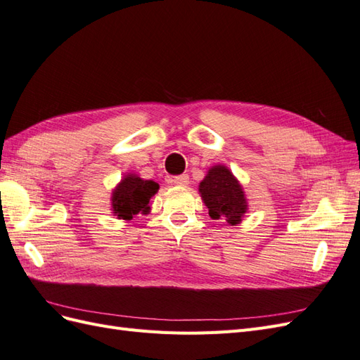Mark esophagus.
<instances>
[{
    "label": "esophagus",
    "mask_w": 360,
    "mask_h": 360,
    "mask_svg": "<svg viewBox=\"0 0 360 360\" xmlns=\"http://www.w3.org/2000/svg\"><path fill=\"white\" fill-rule=\"evenodd\" d=\"M171 183L172 184H177V186H186V184L189 183V176L188 174H181V176H176L171 179Z\"/></svg>",
    "instance_id": "34e87169"
}]
</instances>
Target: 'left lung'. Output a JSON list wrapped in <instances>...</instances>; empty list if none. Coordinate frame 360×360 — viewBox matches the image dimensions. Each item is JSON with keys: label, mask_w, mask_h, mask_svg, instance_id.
I'll return each mask as SVG.
<instances>
[{"label": "left lung", "mask_w": 360, "mask_h": 360, "mask_svg": "<svg viewBox=\"0 0 360 360\" xmlns=\"http://www.w3.org/2000/svg\"><path fill=\"white\" fill-rule=\"evenodd\" d=\"M200 193L212 219H222L230 225L242 221L246 212L245 193L226 167L217 165L209 169L200 183Z\"/></svg>", "instance_id": "obj_1"}]
</instances>
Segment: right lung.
<instances>
[{
  "label": "right lung",
  "mask_w": 360,
  "mask_h": 360,
  "mask_svg": "<svg viewBox=\"0 0 360 360\" xmlns=\"http://www.w3.org/2000/svg\"><path fill=\"white\" fill-rule=\"evenodd\" d=\"M159 184L138 176H126L112 193V209L120 219H132L139 212L148 210L150 198L158 192Z\"/></svg>",
  "instance_id": "right-lung-1"
}]
</instances>
